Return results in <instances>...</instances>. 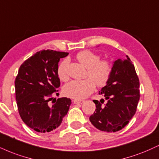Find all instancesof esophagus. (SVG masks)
Here are the masks:
<instances>
[{"label":"esophagus","instance_id":"1","mask_svg":"<svg viewBox=\"0 0 159 159\" xmlns=\"http://www.w3.org/2000/svg\"><path fill=\"white\" fill-rule=\"evenodd\" d=\"M84 102V100H78V99H74L73 100V103L74 104H83V103Z\"/></svg>","mask_w":159,"mask_h":159}]
</instances>
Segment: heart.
<instances>
[{
	"mask_svg": "<svg viewBox=\"0 0 159 159\" xmlns=\"http://www.w3.org/2000/svg\"><path fill=\"white\" fill-rule=\"evenodd\" d=\"M76 58L82 65L87 68V75L89 78L75 80L66 84L63 88L66 96L70 98L82 99L91 94L95 89V83L98 87H102L107 83L112 73V66L107 61H100V55L89 50H84L76 55ZM69 64L68 59H64L58 65L57 73L61 81H66V72Z\"/></svg>",
	"mask_w": 159,
	"mask_h": 159,
	"instance_id": "obj_1",
	"label": "heart"
}]
</instances>
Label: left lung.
<instances>
[{"label":"left lung","mask_w":159,"mask_h":159,"mask_svg":"<svg viewBox=\"0 0 159 159\" xmlns=\"http://www.w3.org/2000/svg\"><path fill=\"white\" fill-rule=\"evenodd\" d=\"M139 80L135 66L127 55L112 62V73L105 87L99 91L107 100H94L95 111L89 121L99 130L117 132L133 117L140 98Z\"/></svg>","instance_id":"left-lung-1"}]
</instances>
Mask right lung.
<instances>
[{
	"mask_svg": "<svg viewBox=\"0 0 159 159\" xmlns=\"http://www.w3.org/2000/svg\"><path fill=\"white\" fill-rule=\"evenodd\" d=\"M69 53L42 50L26 60L15 78V97L20 118L38 133H49L61 125L71 100L53 98L60 87L57 70L61 58ZM52 100L53 104L49 101Z\"/></svg>",
	"mask_w": 159,
	"mask_h": 159,
	"instance_id": "add662e5",
	"label": "right lung"
}]
</instances>
